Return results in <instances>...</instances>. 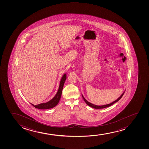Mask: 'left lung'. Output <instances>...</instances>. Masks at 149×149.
<instances>
[{
    "label": "left lung",
    "mask_w": 149,
    "mask_h": 149,
    "mask_svg": "<svg viewBox=\"0 0 149 149\" xmlns=\"http://www.w3.org/2000/svg\"><path fill=\"white\" fill-rule=\"evenodd\" d=\"M124 93H125V91L124 92V93L122 94L118 98V99L116 100L115 101H113L111 103H110V104H108L104 105H101V106H98V105H96L93 104L92 103H91L89 102L88 101L86 100V99H85V98L84 97V96L82 95V98H83V99H84V101L86 102V103L89 106H91V107H93V108H95V109H101V108H106V107H109V106H111L112 105H113L114 103H115L117 102H118L119 100H120L121 98L123 96V94H124Z\"/></svg>",
    "instance_id": "left-lung-1"
}]
</instances>
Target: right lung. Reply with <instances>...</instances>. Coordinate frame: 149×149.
Returning a JSON list of instances; mask_svg holds the SVG:
<instances>
[{
	"mask_svg": "<svg viewBox=\"0 0 149 149\" xmlns=\"http://www.w3.org/2000/svg\"><path fill=\"white\" fill-rule=\"evenodd\" d=\"M66 79H67V74H65L63 75L61 80L60 81V86H59L58 91H57L55 96L51 100L46 103H43L35 105L33 104L32 103H31V104L33 106L35 107V108H38L40 109H50V108H53L55 107L56 105L58 104V103L60 101V98L62 95V91L63 88V85H64L65 82L66 80Z\"/></svg>",
	"mask_w": 149,
	"mask_h": 149,
	"instance_id": "obj_1",
	"label": "right lung"
}]
</instances>
